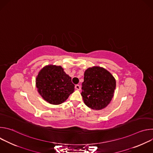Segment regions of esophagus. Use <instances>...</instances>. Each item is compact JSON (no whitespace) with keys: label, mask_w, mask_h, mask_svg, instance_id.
I'll use <instances>...</instances> for the list:
<instances>
[{"label":"esophagus","mask_w":153,"mask_h":153,"mask_svg":"<svg viewBox=\"0 0 153 153\" xmlns=\"http://www.w3.org/2000/svg\"><path fill=\"white\" fill-rule=\"evenodd\" d=\"M75 88L76 90H80L81 87H80V86L79 85H75Z\"/></svg>","instance_id":"34e87169"}]
</instances>
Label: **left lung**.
<instances>
[{
	"instance_id": "8db88e82",
	"label": "left lung",
	"mask_w": 153,
	"mask_h": 153,
	"mask_svg": "<svg viewBox=\"0 0 153 153\" xmlns=\"http://www.w3.org/2000/svg\"><path fill=\"white\" fill-rule=\"evenodd\" d=\"M81 95L85 104L93 110L105 108L113 99L116 82L113 76L100 67H93L84 73Z\"/></svg>"
}]
</instances>
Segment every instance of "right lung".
I'll return each instance as SVG.
<instances>
[{"mask_svg": "<svg viewBox=\"0 0 153 153\" xmlns=\"http://www.w3.org/2000/svg\"><path fill=\"white\" fill-rule=\"evenodd\" d=\"M37 91L42 98L53 105H59L74 92L71 78L61 66L49 65L43 67L36 79Z\"/></svg>", "mask_w": 153, "mask_h": 153, "instance_id": "right-lung-1", "label": "right lung"}]
</instances>
